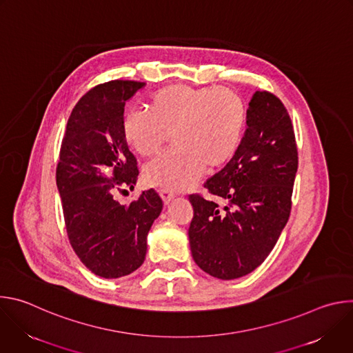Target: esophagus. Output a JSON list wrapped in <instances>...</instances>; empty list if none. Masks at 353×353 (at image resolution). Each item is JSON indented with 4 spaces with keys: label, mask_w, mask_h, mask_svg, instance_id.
Here are the masks:
<instances>
[{
    "label": "esophagus",
    "mask_w": 353,
    "mask_h": 353,
    "mask_svg": "<svg viewBox=\"0 0 353 353\" xmlns=\"http://www.w3.org/2000/svg\"><path fill=\"white\" fill-rule=\"evenodd\" d=\"M161 195H162V199H163V203H165V204H169L170 201L176 196V194H174V192L168 191V190H162V191H161Z\"/></svg>",
    "instance_id": "esophagus-1"
}]
</instances>
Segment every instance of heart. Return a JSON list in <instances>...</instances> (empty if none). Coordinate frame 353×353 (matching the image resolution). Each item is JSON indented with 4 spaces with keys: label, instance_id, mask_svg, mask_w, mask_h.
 I'll return each mask as SVG.
<instances>
[{
    "label": "heart",
    "instance_id": "1",
    "mask_svg": "<svg viewBox=\"0 0 353 353\" xmlns=\"http://www.w3.org/2000/svg\"><path fill=\"white\" fill-rule=\"evenodd\" d=\"M244 124L245 105L234 89L174 83L150 96L148 112L127 113L123 134L143 158L158 155L172 137L174 146L145 168V179L163 190L181 191L205 168L219 169L234 157Z\"/></svg>",
    "mask_w": 353,
    "mask_h": 353
}]
</instances>
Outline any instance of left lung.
Here are the masks:
<instances>
[{"instance_id":"8db88e82","label":"left lung","mask_w":353,"mask_h":353,"mask_svg":"<svg viewBox=\"0 0 353 353\" xmlns=\"http://www.w3.org/2000/svg\"><path fill=\"white\" fill-rule=\"evenodd\" d=\"M245 123L234 157L204 184L214 198L188 196L192 259L219 279H236L261 265L292 210L299 158L286 108L274 93L257 90Z\"/></svg>"}]
</instances>
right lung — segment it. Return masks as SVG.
I'll use <instances>...</instances> for the list:
<instances>
[{
  "mask_svg": "<svg viewBox=\"0 0 353 353\" xmlns=\"http://www.w3.org/2000/svg\"><path fill=\"white\" fill-rule=\"evenodd\" d=\"M143 85L114 79L88 90L68 119L56 170L68 240L83 265L106 279L142 265L148 232L163 208L154 188L128 205L116 199L139 174L123 120L125 102Z\"/></svg>",
  "mask_w": 353,
  "mask_h": 353,
  "instance_id": "1",
  "label": "right lung"
}]
</instances>
